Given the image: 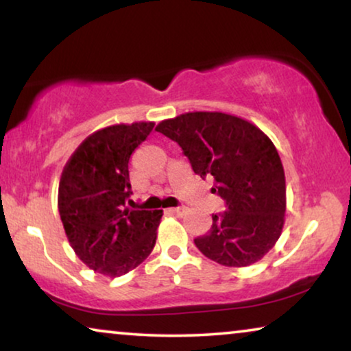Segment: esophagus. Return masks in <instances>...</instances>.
Listing matches in <instances>:
<instances>
[{"mask_svg": "<svg viewBox=\"0 0 351 351\" xmlns=\"http://www.w3.org/2000/svg\"><path fill=\"white\" fill-rule=\"evenodd\" d=\"M167 213L174 214V215H182L185 213V208L184 206H179V208H171V209H167Z\"/></svg>", "mask_w": 351, "mask_h": 351, "instance_id": "obj_1", "label": "esophagus"}]
</instances>
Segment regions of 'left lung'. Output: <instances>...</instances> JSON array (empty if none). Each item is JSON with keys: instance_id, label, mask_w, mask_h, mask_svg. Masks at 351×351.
<instances>
[{"instance_id": "1", "label": "left lung", "mask_w": 351, "mask_h": 351, "mask_svg": "<svg viewBox=\"0 0 351 351\" xmlns=\"http://www.w3.org/2000/svg\"><path fill=\"white\" fill-rule=\"evenodd\" d=\"M156 131L177 142L195 174L213 176L225 213L195 239L196 247L225 267H247L280 238L286 213V180L273 142L246 119L220 112L184 113Z\"/></svg>"}]
</instances>
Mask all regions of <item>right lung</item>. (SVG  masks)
<instances>
[{
	"label": "right lung",
	"mask_w": 351,
	"mask_h": 351,
	"mask_svg": "<svg viewBox=\"0 0 351 351\" xmlns=\"http://www.w3.org/2000/svg\"><path fill=\"white\" fill-rule=\"evenodd\" d=\"M153 126L114 124L90 134L62 172L57 201L66 238L76 256L100 275H126L155 247L162 210L126 208L132 195L129 158Z\"/></svg>",
	"instance_id": "obj_1"
}]
</instances>
